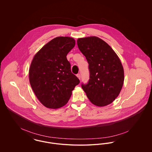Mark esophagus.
Here are the masks:
<instances>
[{
	"mask_svg": "<svg viewBox=\"0 0 152 152\" xmlns=\"http://www.w3.org/2000/svg\"><path fill=\"white\" fill-rule=\"evenodd\" d=\"M77 77L80 80V78H81V75H80V73H78V74H77Z\"/></svg>",
	"mask_w": 152,
	"mask_h": 152,
	"instance_id": "1",
	"label": "esophagus"
}]
</instances>
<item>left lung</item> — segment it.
I'll return each instance as SVG.
<instances>
[{
    "label": "left lung",
    "mask_w": 152,
    "mask_h": 152,
    "mask_svg": "<svg viewBox=\"0 0 152 152\" xmlns=\"http://www.w3.org/2000/svg\"><path fill=\"white\" fill-rule=\"evenodd\" d=\"M80 51L89 64V79L81 87L90 101L98 107L112 103L120 94L124 80L123 65L115 52L96 36L79 38Z\"/></svg>",
    "instance_id": "obj_1"
}]
</instances>
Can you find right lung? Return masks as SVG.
I'll list each match as a JSON object with an SVG mask.
<instances>
[{"label": "right lung", "mask_w": 152, "mask_h": 152, "mask_svg": "<svg viewBox=\"0 0 152 152\" xmlns=\"http://www.w3.org/2000/svg\"><path fill=\"white\" fill-rule=\"evenodd\" d=\"M75 45L72 37H57L44 45L33 58L29 83L38 100L47 108L65 105L80 83L66 57Z\"/></svg>", "instance_id": "add662e5"}]
</instances>
